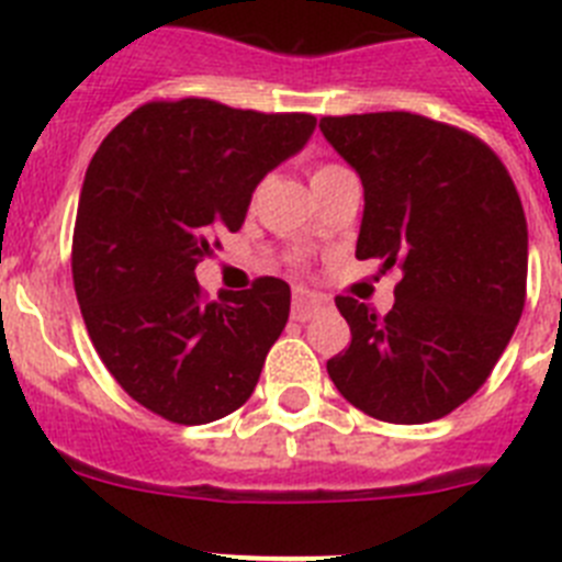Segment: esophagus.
Here are the masks:
<instances>
[{"mask_svg":"<svg viewBox=\"0 0 562 562\" xmlns=\"http://www.w3.org/2000/svg\"><path fill=\"white\" fill-rule=\"evenodd\" d=\"M329 304V297L321 295V292H310V290H295L292 292V317L295 321H310L315 312H321L324 306Z\"/></svg>","mask_w":562,"mask_h":562,"instance_id":"obj_1","label":"esophagus"}]
</instances>
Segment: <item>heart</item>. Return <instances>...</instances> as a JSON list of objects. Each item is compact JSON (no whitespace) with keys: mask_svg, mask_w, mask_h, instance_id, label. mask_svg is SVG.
I'll use <instances>...</instances> for the list:
<instances>
[{"mask_svg":"<svg viewBox=\"0 0 562 562\" xmlns=\"http://www.w3.org/2000/svg\"><path fill=\"white\" fill-rule=\"evenodd\" d=\"M337 171H342V168L329 166V162H321V166H315V168H312V188L321 186L324 180H329L331 173H337Z\"/></svg>","mask_w":562,"mask_h":562,"instance_id":"b5f03b06","label":"heart"}]
</instances>
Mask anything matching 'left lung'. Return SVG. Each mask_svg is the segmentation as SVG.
Segmentation results:
<instances>
[{"label": "left lung", "instance_id": "left-lung-1", "mask_svg": "<svg viewBox=\"0 0 562 562\" xmlns=\"http://www.w3.org/2000/svg\"><path fill=\"white\" fill-rule=\"evenodd\" d=\"M321 132L360 173L357 258L402 272L389 315L335 297L351 342L326 371L374 419H441L484 385L524 312L529 236L513 177L475 134L422 114L321 117Z\"/></svg>", "mask_w": 562, "mask_h": 562}]
</instances>
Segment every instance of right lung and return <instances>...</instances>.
I'll list each match as a JSON object with an SVG mask.
<instances>
[{
  "instance_id": "add662e5",
  "label": "right lung",
  "mask_w": 562,
  "mask_h": 562,
  "mask_svg": "<svg viewBox=\"0 0 562 562\" xmlns=\"http://www.w3.org/2000/svg\"><path fill=\"white\" fill-rule=\"evenodd\" d=\"M304 112L265 114L207 98L134 109L87 168L72 281L98 357L143 408L205 425L250 400L290 317V284L205 301L196 265L245 225L252 191L315 132Z\"/></svg>"
}]
</instances>
